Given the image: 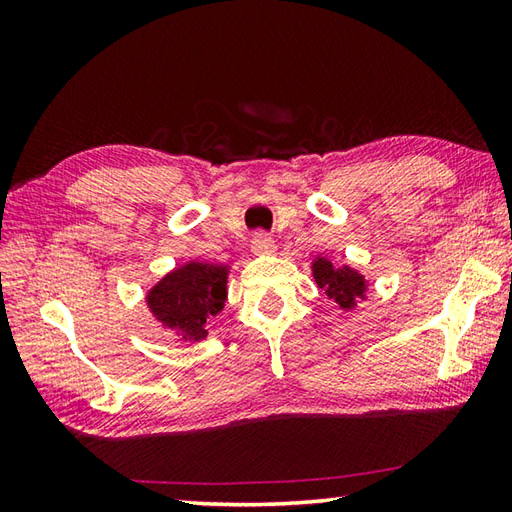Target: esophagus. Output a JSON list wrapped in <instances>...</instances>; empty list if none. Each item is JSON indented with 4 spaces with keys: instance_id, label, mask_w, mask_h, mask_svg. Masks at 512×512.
<instances>
[{
    "instance_id": "esophagus-1",
    "label": "esophagus",
    "mask_w": 512,
    "mask_h": 512,
    "mask_svg": "<svg viewBox=\"0 0 512 512\" xmlns=\"http://www.w3.org/2000/svg\"><path fill=\"white\" fill-rule=\"evenodd\" d=\"M250 248H253L259 255L270 253V250H275V239L268 233H255L253 239H250Z\"/></svg>"
}]
</instances>
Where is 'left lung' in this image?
<instances>
[{"instance_id":"8db88e82","label":"left lung","mask_w":512,"mask_h":512,"mask_svg":"<svg viewBox=\"0 0 512 512\" xmlns=\"http://www.w3.org/2000/svg\"><path fill=\"white\" fill-rule=\"evenodd\" d=\"M312 277L325 295L339 303L343 310H352L358 299H365L367 281L350 266H334L330 259L317 257L312 262Z\"/></svg>"}]
</instances>
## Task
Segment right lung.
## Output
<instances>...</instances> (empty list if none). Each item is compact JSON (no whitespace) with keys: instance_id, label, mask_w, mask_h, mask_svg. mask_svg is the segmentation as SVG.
I'll return each mask as SVG.
<instances>
[{"instance_id":"right-lung-1","label":"right lung","mask_w":512,"mask_h":512,"mask_svg":"<svg viewBox=\"0 0 512 512\" xmlns=\"http://www.w3.org/2000/svg\"><path fill=\"white\" fill-rule=\"evenodd\" d=\"M228 266L189 262L162 277L147 292V308L184 341L206 339V323L222 312Z\"/></svg>"}]
</instances>
